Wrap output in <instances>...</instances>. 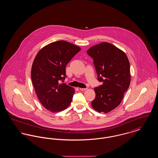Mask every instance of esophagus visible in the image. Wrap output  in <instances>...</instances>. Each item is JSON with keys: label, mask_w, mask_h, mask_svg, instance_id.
I'll use <instances>...</instances> for the list:
<instances>
[{"label": "esophagus", "mask_w": 158, "mask_h": 158, "mask_svg": "<svg viewBox=\"0 0 158 158\" xmlns=\"http://www.w3.org/2000/svg\"><path fill=\"white\" fill-rule=\"evenodd\" d=\"M80 89V90H85L87 89V88H79Z\"/></svg>", "instance_id": "34e87169"}]
</instances>
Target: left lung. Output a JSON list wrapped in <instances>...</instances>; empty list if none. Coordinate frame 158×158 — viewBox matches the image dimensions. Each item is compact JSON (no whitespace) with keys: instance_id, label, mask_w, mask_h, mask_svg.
<instances>
[{"instance_id":"left-lung-1","label":"left lung","mask_w":158,"mask_h":158,"mask_svg":"<svg viewBox=\"0 0 158 158\" xmlns=\"http://www.w3.org/2000/svg\"><path fill=\"white\" fill-rule=\"evenodd\" d=\"M87 54L102 82L94 88L96 97L91 105L99 113H109L120 104L130 86L129 61L124 52L106 42L90 47Z\"/></svg>"}]
</instances>
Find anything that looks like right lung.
I'll list each match as a JSON object with an SVG mask.
<instances>
[{"mask_svg": "<svg viewBox=\"0 0 158 158\" xmlns=\"http://www.w3.org/2000/svg\"><path fill=\"white\" fill-rule=\"evenodd\" d=\"M81 48L60 40L45 45L32 63L31 79L38 98L51 112L61 111L70 105L75 89L64 82L66 66Z\"/></svg>", "mask_w": 158, "mask_h": 158, "instance_id": "add662e5", "label": "right lung"}]
</instances>
